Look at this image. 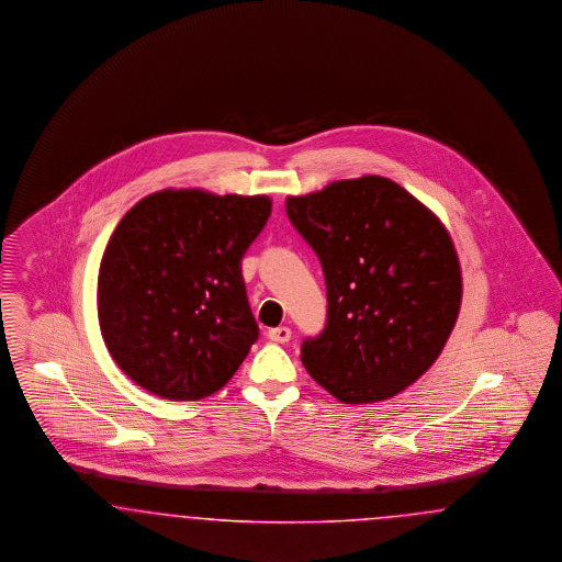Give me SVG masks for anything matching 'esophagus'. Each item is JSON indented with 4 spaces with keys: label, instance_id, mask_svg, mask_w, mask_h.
Returning <instances> with one entry per match:
<instances>
[{
    "label": "esophagus",
    "instance_id": "obj_1",
    "mask_svg": "<svg viewBox=\"0 0 562 562\" xmlns=\"http://www.w3.org/2000/svg\"><path fill=\"white\" fill-rule=\"evenodd\" d=\"M270 342L285 344L292 340V329L290 327H272L269 329Z\"/></svg>",
    "mask_w": 562,
    "mask_h": 562
}]
</instances>
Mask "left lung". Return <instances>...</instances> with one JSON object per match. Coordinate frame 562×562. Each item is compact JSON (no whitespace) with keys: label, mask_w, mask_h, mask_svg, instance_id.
Wrapping results in <instances>:
<instances>
[{"label":"left lung","mask_w":562,"mask_h":562,"mask_svg":"<svg viewBox=\"0 0 562 562\" xmlns=\"http://www.w3.org/2000/svg\"><path fill=\"white\" fill-rule=\"evenodd\" d=\"M285 210L327 285V325L300 355L311 378L346 405L412 386L460 315L462 269L445 224L384 176L290 195Z\"/></svg>","instance_id":"left-lung-1"}]
</instances>
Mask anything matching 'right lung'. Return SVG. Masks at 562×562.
<instances>
[{
    "instance_id": "obj_1",
    "label": "right lung",
    "mask_w": 562,
    "mask_h": 562,
    "mask_svg": "<svg viewBox=\"0 0 562 562\" xmlns=\"http://www.w3.org/2000/svg\"><path fill=\"white\" fill-rule=\"evenodd\" d=\"M267 195L164 189L117 224L98 270V323L113 361L168 401L218 392L258 325L241 258L270 216Z\"/></svg>"
}]
</instances>
